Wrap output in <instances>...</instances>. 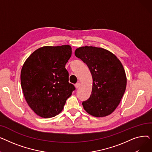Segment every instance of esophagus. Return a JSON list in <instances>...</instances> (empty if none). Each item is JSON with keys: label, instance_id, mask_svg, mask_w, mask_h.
Returning a JSON list of instances; mask_svg holds the SVG:
<instances>
[{"label": "esophagus", "instance_id": "1", "mask_svg": "<svg viewBox=\"0 0 152 152\" xmlns=\"http://www.w3.org/2000/svg\"><path fill=\"white\" fill-rule=\"evenodd\" d=\"M80 86H81V84H80V83H76V84H75V87H76V88H79V87H80Z\"/></svg>", "mask_w": 152, "mask_h": 152}]
</instances>
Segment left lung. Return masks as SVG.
<instances>
[{"label": "left lung", "instance_id": "left-lung-1", "mask_svg": "<svg viewBox=\"0 0 152 152\" xmlns=\"http://www.w3.org/2000/svg\"><path fill=\"white\" fill-rule=\"evenodd\" d=\"M75 54L88 66L93 79L91 96L84 109L95 117L107 116L117 108L124 94L127 79L121 61L111 52L100 47H81Z\"/></svg>", "mask_w": 152, "mask_h": 152}]
</instances>
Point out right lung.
Wrapping results in <instances>:
<instances>
[{"label":"right lung","instance_id":"1","mask_svg":"<svg viewBox=\"0 0 152 152\" xmlns=\"http://www.w3.org/2000/svg\"><path fill=\"white\" fill-rule=\"evenodd\" d=\"M71 47L44 46L26 59L21 71V85L29 107L38 116L52 118L62 111L75 86L68 82L66 63Z\"/></svg>","mask_w":152,"mask_h":152}]
</instances>
